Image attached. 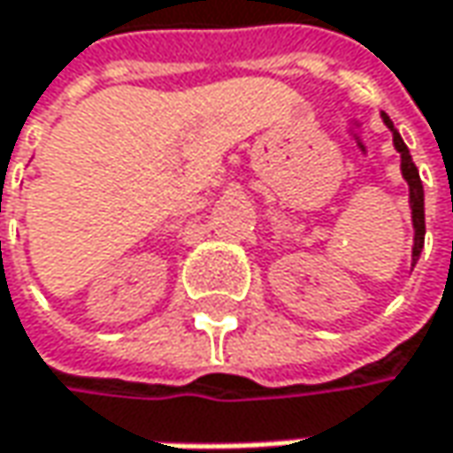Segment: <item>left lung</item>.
<instances>
[{
    "mask_svg": "<svg viewBox=\"0 0 453 453\" xmlns=\"http://www.w3.org/2000/svg\"><path fill=\"white\" fill-rule=\"evenodd\" d=\"M382 122L390 127V132H393V145H395V150L400 152V170H403V178L408 180V188H411V211H413V229H416V237H413V265H416L420 257V250H423V239H426L423 183H420L418 168H416V163H413L411 152H408V148H405V142H403L400 132H397L395 127H393V122H390V117H388V114H382Z\"/></svg>",
    "mask_w": 453,
    "mask_h": 453,
    "instance_id": "left-lung-1",
    "label": "left lung"
}]
</instances>
